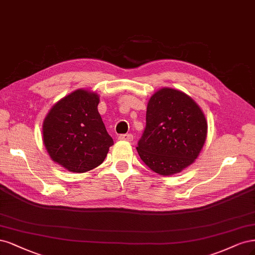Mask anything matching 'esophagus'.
I'll use <instances>...</instances> for the list:
<instances>
[{
  "label": "esophagus",
  "mask_w": 255,
  "mask_h": 255,
  "mask_svg": "<svg viewBox=\"0 0 255 255\" xmlns=\"http://www.w3.org/2000/svg\"><path fill=\"white\" fill-rule=\"evenodd\" d=\"M119 139H121V141H128V142H131L133 139V135L131 133H127V134H121L119 136Z\"/></svg>",
  "instance_id": "esophagus-1"
}]
</instances>
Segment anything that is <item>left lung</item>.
Masks as SVG:
<instances>
[{"label": "left lung", "instance_id": "left-lung-1", "mask_svg": "<svg viewBox=\"0 0 255 255\" xmlns=\"http://www.w3.org/2000/svg\"><path fill=\"white\" fill-rule=\"evenodd\" d=\"M207 133V120L194 100L179 90L163 88L147 104L146 127L136 150L151 170L170 176L194 163Z\"/></svg>", "mask_w": 255, "mask_h": 255}]
</instances>
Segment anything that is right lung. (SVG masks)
Segmentation results:
<instances>
[{
    "instance_id": "1",
    "label": "right lung",
    "mask_w": 255,
    "mask_h": 255,
    "mask_svg": "<svg viewBox=\"0 0 255 255\" xmlns=\"http://www.w3.org/2000/svg\"><path fill=\"white\" fill-rule=\"evenodd\" d=\"M100 96L79 89L56 103L44 119L43 143L51 159L72 172L104 162L113 145L98 113Z\"/></svg>"
}]
</instances>
